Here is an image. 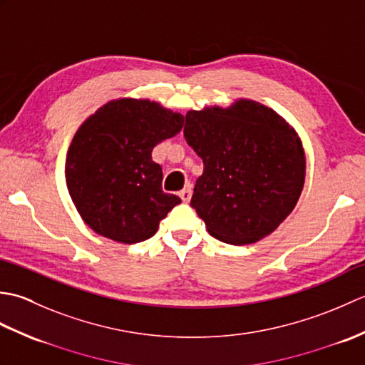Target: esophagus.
I'll list each match as a JSON object with an SVG mask.
<instances>
[{"mask_svg": "<svg viewBox=\"0 0 365 365\" xmlns=\"http://www.w3.org/2000/svg\"><path fill=\"white\" fill-rule=\"evenodd\" d=\"M178 196H180V199L183 200V202H190V199H191V188H190V187L183 188L180 192H178Z\"/></svg>", "mask_w": 365, "mask_h": 365, "instance_id": "1", "label": "esophagus"}]
</instances>
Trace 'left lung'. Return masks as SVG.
<instances>
[{
	"label": "left lung",
	"instance_id": "left-lung-1",
	"mask_svg": "<svg viewBox=\"0 0 365 365\" xmlns=\"http://www.w3.org/2000/svg\"><path fill=\"white\" fill-rule=\"evenodd\" d=\"M185 119V139L204 161L191 207L208 234L251 245L274 232L304 187L306 153L297 130L250 98L191 110Z\"/></svg>",
	"mask_w": 365,
	"mask_h": 365
}]
</instances>
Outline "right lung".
I'll list each match as a JSON object with an SVG mask.
<instances>
[{"label": "right lung", "instance_id": "right-lung-1", "mask_svg": "<svg viewBox=\"0 0 365 365\" xmlns=\"http://www.w3.org/2000/svg\"><path fill=\"white\" fill-rule=\"evenodd\" d=\"M183 115L149 98L120 97L102 105L76 130L66 157V182L76 212L113 242L133 245L155 235L180 204L161 190L153 147L175 136Z\"/></svg>", "mask_w": 365, "mask_h": 365}]
</instances>
